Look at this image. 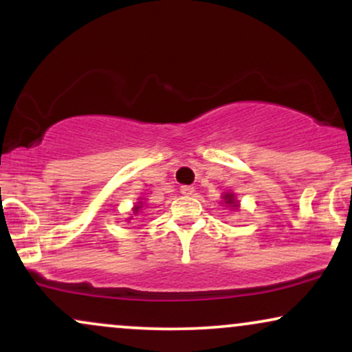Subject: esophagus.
<instances>
[{
    "label": "esophagus",
    "mask_w": 352,
    "mask_h": 352,
    "mask_svg": "<svg viewBox=\"0 0 352 352\" xmlns=\"http://www.w3.org/2000/svg\"><path fill=\"white\" fill-rule=\"evenodd\" d=\"M193 192H195V188H193L192 185H184V187L180 188V193H182V195H187V197H190V195H193Z\"/></svg>",
    "instance_id": "esophagus-1"
}]
</instances>
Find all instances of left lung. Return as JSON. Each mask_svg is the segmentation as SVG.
<instances>
[{"mask_svg": "<svg viewBox=\"0 0 352 352\" xmlns=\"http://www.w3.org/2000/svg\"><path fill=\"white\" fill-rule=\"evenodd\" d=\"M221 199H223V201H225V205H227V207H230V208H238L240 207V205H238V200H236V197H235V193H232V192H225L223 193V197H221Z\"/></svg>", "mask_w": 352, "mask_h": 352, "instance_id": "left-lung-1", "label": "left lung"}]
</instances>
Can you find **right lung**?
<instances>
[{
    "label": "right lung",
    "instance_id": "add662e5",
    "mask_svg": "<svg viewBox=\"0 0 352 352\" xmlns=\"http://www.w3.org/2000/svg\"><path fill=\"white\" fill-rule=\"evenodd\" d=\"M144 205H142V201H139V204L137 205H134V208H132V212H134V215H137V213H139V210L142 208ZM129 220H131V218H129Z\"/></svg>",
    "mask_w": 352,
    "mask_h": 352
}]
</instances>
